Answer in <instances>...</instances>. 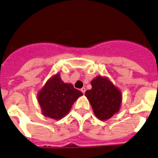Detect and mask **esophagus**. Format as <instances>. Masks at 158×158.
<instances>
[{
	"mask_svg": "<svg viewBox=\"0 0 158 158\" xmlns=\"http://www.w3.org/2000/svg\"><path fill=\"white\" fill-rule=\"evenodd\" d=\"M81 92H83V94H84V93H85V92H86V88H81Z\"/></svg>",
	"mask_w": 158,
	"mask_h": 158,
	"instance_id": "obj_1",
	"label": "esophagus"
}]
</instances>
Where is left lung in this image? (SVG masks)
Wrapping results in <instances>:
<instances>
[{
    "instance_id": "1",
    "label": "left lung",
    "mask_w": 158,
    "mask_h": 158,
    "mask_svg": "<svg viewBox=\"0 0 158 158\" xmlns=\"http://www.w3.org/2000/svg\"><path fill=\"white\" fill-rule=\"evenodd\" d=\"M92 89L85 92L95 115L101 120L110 118L119 110L122 101L120 91L110 80L101 76L91 82Z\"/></svg>"
}]
</instances>
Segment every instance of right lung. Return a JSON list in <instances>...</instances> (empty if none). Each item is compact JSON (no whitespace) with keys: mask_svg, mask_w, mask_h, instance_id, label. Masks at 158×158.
<instances>
[{"mask_svg":"<svg viewBox=\"0 0 158 158\" xmlns=\"http://www.w3.org/2000/svg\"><path fill=\"white\" fill-rule=\"evenodd\" d=\"M82 92L70 83H65L59 74L48 80L38 96L43 114L52 119H60L66 115Z\"/></svg>","mask_w":158,"mask_h":158,"instance_id":"right-lung-1","label":"right lung"}]
</instances>
